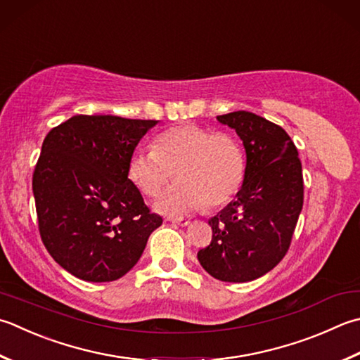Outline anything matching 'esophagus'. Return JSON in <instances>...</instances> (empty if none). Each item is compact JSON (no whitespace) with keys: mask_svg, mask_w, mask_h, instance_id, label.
I'll return each instance as SVG.
<instances>
[{"mask_svg":"<svg viewBox=\"0 0 360 360\" xmlns=\"http://www.w3.org/2000/svg\"><path fill=\"white\" fill-rule=\"evenodd\" d=\"M167 221L179 224V226H187V224H190V220H187V218H182V217H168Z\"/></svg>","mask_w":360,"mask_h":360,"instance_id":"1","label":"esophagus"}]
</instances>
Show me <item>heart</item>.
Listing matches in <instances>:
<instances>
[{
    "instance_id": "b5f03b06",
    "label": "heart",
    "mask_w": 360,
    "mask_h": 360,
    "mask_svg": "<svg viewBox=\"0 0 360 360\" xmlns=\"http://www.w3.org/2000/svg\"><path fill=\"white\" fill-rule=\"evenodd\" d=\"M246 162L240 143L226 132L187 123L160 132L154 148H139L128 165L129 179L154 198L176 174L178 182L160 196L164 214L221 207L240 190Z\"/></svg>"
}]
</instances>
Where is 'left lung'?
Masks as SVG:
<instances>
[{
  "label": "left lung",
  "instance_id": "8db88e82",
  "mask_svg": "<svg viewBox=\"0 0 360 360\" xmlns=\"http://www.w3.org/2000/svg\"><path fill=\"white\" fill-rule=\"evenodd\" d=\"M245 146L242 188L209 220L212 242L198 251L204 270L224 283H248L276 266L292 242L304 200L301 160L288 134L264 117L218 115Z\"/></svg>",
  "mask_w": 360,
  "mask_h": 360
}]
</instances>
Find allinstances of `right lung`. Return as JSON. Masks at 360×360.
Here are the masks:
<instances>
[{
	"label": "right lung",
	"mask_w": 360,
	"mask_h": 360,
	"mask_svg": "<svg viewBox=\"0 0 360 360\" xmlns=\"http://www.w3.org/2000/svg\"><path fill=\"white\" fill-rule=\"evenodd\" d=\"M156 120L75 115L46 134L32 174L41 242L63 270L110 283L139 262L162 224L128 178Z\"/></svg>",
	"instance_id": "add662e5"
}]
</instances>
